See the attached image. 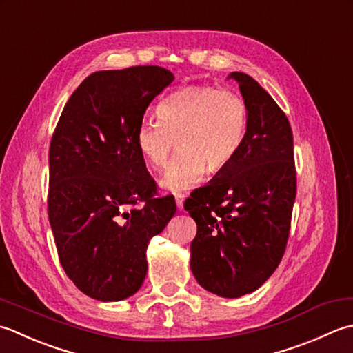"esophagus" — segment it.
Returning <instances> with one entry per match:
<instances>
[{"mask_svg":"<svg viewBox=\"0 0 353 353\" xmlns=\"http://www.w3.org/2000/svg\"><path fill=\"white\" fill-rule=\"evenodd\" d=\"M175 201H176V207L179 208V210H183V204H184V195H178Z\"/></svg>","mask_w":353,"mask_h":353,"instance_id":"obj_1","label":"esophagus"}]
</instances>
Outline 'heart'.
Listing matches in <instances>:
<instances>
[{"mask_svg":"<svg viewBox=\"0 0 353 353\" xmlns=\"http://www.w3.org/2000/svg\"><path fill=\"white\" fill-rule=\"evenodd\" d=\"M160 120H143L135 131V146L148 168L160 170L178 141L179 155L161 178L174 193L195 185L205 170L225 169L243 145L248 108L241 94L210 85H189L164 99Z\"/></svg>","mask_w":353,"mask_h":353,"instance_id":"1","label":"heart"}]
</instances>
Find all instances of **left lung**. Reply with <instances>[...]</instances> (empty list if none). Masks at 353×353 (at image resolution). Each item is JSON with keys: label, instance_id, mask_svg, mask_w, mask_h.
<instances>
[{"label": "left lung", "instance_id": "8db88e82", "mask_svg": "<svg viewBox=\"0 0 353 353\" xmlns=\"http://www.w3.org/2000/svg\"><path fill=\"white\" fill-rule=\"evenodd\" d=\"M248 108L243 145L184 208L196 222L190 268L198 283L236 299L261 288L285 254L297 193L290 120L253 77L230 74Z\"/></svg>", "mask_w": 353, "mask_h": 353}]
</instances>
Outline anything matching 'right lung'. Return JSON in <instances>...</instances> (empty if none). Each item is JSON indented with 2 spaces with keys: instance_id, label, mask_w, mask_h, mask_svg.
I'll return each instance as SVG.
<instances>
[{
  "instance_id": "right-lung-1",
  "label": "right lung",
  "mask_w": 353,
  "mask_h": 353,
  "mask_svg": "<svg viewBox=\"0 0 353 353\" xmlns=\"http://www.w3.org/2000/svg\"><path fill=\"white\" fill-rule=\"evenodd\" d=\"M172 81L157 65L96 71L56 125L48 219L63 271L91 299L119 301L140 290L148 242L176 212L174 198L157 196L135 146L149 103Z\"/></svg>"
}]
</instances>
